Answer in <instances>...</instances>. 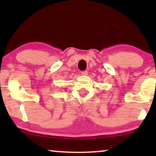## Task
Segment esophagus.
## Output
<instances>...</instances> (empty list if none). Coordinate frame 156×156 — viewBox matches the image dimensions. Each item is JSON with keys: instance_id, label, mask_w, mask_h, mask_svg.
<instances>
[{"instance_id": "34e87169", "label": "esophagus", "mask_w": 156, "mask_h": 156, "mask_svg": "<svg viewBox=\"0 0 156 156\" xmlns=\"http://www.w3.org/2000/svg\"><path fill=\"white\" fill-rule=\"evenodd\" d=\"M81 74H82V75H84V76H87V74H88V71H84V72H81Z\"/></svg>"}]
</instances>
